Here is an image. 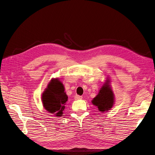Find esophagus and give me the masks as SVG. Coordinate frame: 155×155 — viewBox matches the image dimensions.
Masks as SVG:
<instances>
[{
  "instance_id": "34e87169",
  "label": "esophagus",
  "mask_w": 155,
  "mask_h": 155,
  "mask_svg": "<svg viewBox=\"0 0 155 155\" xmlns=\"http://www.w3.org/2000/svg\"><path fill=\"white\" fill-rule=\"evenodd\" d=\"M82 98V96H79V95H76L74 96V99L75 100H81Z\"/></svg>"
}]
</instances>
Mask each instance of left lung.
<instances>
[{
  "instance_id": "left-lung-1",
  "label": "left lung",
  "mask_w": 155,
  "mask_h": 155,
  "mask_svg": "<svg viewBox=\"0 0 155 155\" xmlns=\"http://www.w3.org/2000/svg\"><path fill=\"white\" fill-rule=\"evenodd\" d=\"M114 94L110 85L106 83L100 89L99 94L93 100L92 103L100 112L110 110L114 105Z\"/></svg>"
}]
</instances>
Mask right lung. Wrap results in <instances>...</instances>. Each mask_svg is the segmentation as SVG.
Wrapping results in <instances>:
<instances>
[{"instance_id":"1","label":"right lung","mask_w":155,"mask_h":155,"mask_svg":"<svg viewBox=\"0 0 155 155\" xmlns=\"http://www.w3.org/2000/svg\"><path fill=\"white\" fill-rule=\"evenodd\" d=\"M67 101L68 96L62 82L56 79L51 80L42 94V101L45 109L60 117L64 110Z\"/></svg>"}]
</instances>
